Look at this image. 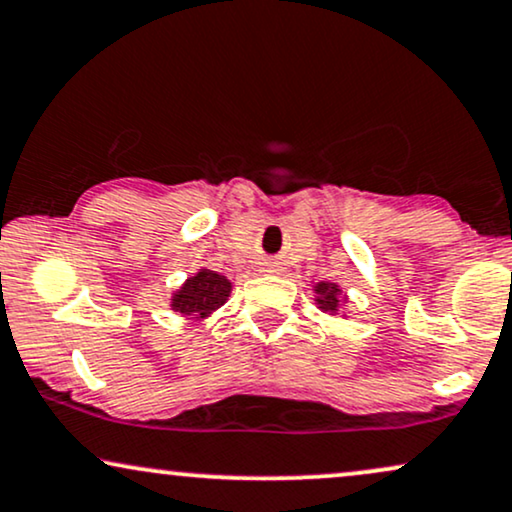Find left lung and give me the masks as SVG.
I'll return each instance as SVG.
<instances>
[{
	"instance_id": "8db88e82",
	"label": "left lung",
	"mask_w": 512,
	"mask_h": 512,
	"mask_svg": "<svg viewBox=\"0 0 512 512\" xmlns=\"http://www.w3.org/2000/svg\"><path fill=\"white\" fill-rule=\"evenodd\" d=\"M314 293H316V304H319L321 312L335 314L340 309L342 300H345V297H342L340 286H335V283H328V281L316 283Z\"/></svg>"
}]
</instances>
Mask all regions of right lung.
<instances>
[{"label":"right lung","instance_id":"right-lung-1","mask_svg":"<svg viewBox=\"0 0 512 512\" xmlns=\"http://www.w3.org/2000/svg\"><path fill=\"white\" fill-rule=\"evenodd\" d=\"M229 295V278L217 274V271L200 269L196 276L186 278L184 286L172 295V309L184 316H193V319H205V316L222 307L229 300Z\"/></svg>","mask_w":512,"mask_h":512}]
</instances>
